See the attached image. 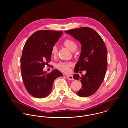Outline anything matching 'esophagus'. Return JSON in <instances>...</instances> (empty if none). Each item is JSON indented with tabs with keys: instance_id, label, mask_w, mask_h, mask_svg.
I'll return each instance as SVG.
<instances>
[{
	"instance_id": "obj_1",
	"label": "esophagus",
	"mask_w": 128,
	"mask_h": 128,
	"mask_svg": "<svg viewBox=\"0 0 128 128\" xmlns=\"http://www.w3.org/2000/svg\"><path fill=\"white\" fill-rule=\"evenodd\" d=\"M67 78L69 80H74V78H73V76L72 74H67L66 75Z\"/></svg>"
}]
</instances>
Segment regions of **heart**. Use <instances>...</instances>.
<instances>
[{"label":"heart","mask_w":128,"mask_h":128,"mask_svg":"<svg viewBox=\"0 0 128 128\" xmlns=\"http://www.w3.org/2000/svg\"><path fill=\"white\" fill-rule=\"evenodd\" d=\"M63 45L70 50L72 52H74L78 48V45L73 40L67 39L63 42ZM58 52V48L56 45L52 47L51 49V54L52 56H56ZM72 64L67 62H60L57 64L56 67L60 70L65 72H68L70 71V67Z\"/></svg>","instance_id":"b5f03b06"}]
</instances>
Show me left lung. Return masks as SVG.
I'll return each mask as SVG.
<instances>
[{"label": "left lung", "mask_w": 128, "mask_h": 128, "mask_svg": "<svg viewBox=\"0 0 128 128\" xmlns=\"http://www.w3.org/2000/svg\"><path fill=\"white\" fill-rule=\"evenodd\" d=\"M81 44V54L74 72L86 70L85 74H74V79L80 80L82 88L76 94L85 98L94 94L104 80L107 68V50L101 36L94 30L82 27L65 31Z\"/></svg>", "instance_id": "8db88e82"}]
</instances>
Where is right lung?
<instances>
[{
  "mask_svg": "<svg viewBox=\"0 0 128 128\" xmlns=\"http://www.w3.org/2000/svg\"><path fill=\"white\" fill-rule=\"evenodd\" d=\"M63 32L40 30L27 40L20 60L21 76L28 92L38 98L47 97L51 92L55 79L63 76L56 69L50 73L43 71L51 60V49Z\"/></svg>",
  "mask_w": 128,
  "mask_h": 128,
  "instance_id": "right-lung-1",
  "label": "right lung"
}]
</instances>
